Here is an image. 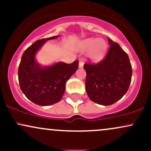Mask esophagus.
<instances>
[{
  "instance_id": "34e87169",
  "label": "esophagus",
  "mask_w": 151,
  "mask_h": 151,
  "mask_svg": "<svg viewBox=\"0 0 151 151\" xmlns=\"http://www.w3.org/2000/svg\"><path fill=\"white\" fill-rule=\"evenodd\" d=\"M83 67H84V63H83V62L82 61H79V68H83Z\"/></svg>"
}]
</instances>
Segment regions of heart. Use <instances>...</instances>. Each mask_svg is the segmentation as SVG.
Listing matches in <instances>:
<instances>
[{"label":"heart","mask_w":151,"mask_h":151,"mask_svg":"<svg viewBox=\"0 0 151 151\" xmlns=\"http://www.w3.org/2000/svg\"><path fill=\"white\" fill-rule=\"evenodd\" d=\"M81 50H87V58L93 62H99L104 58L108 50V44L104 39L88 37L79 42Z\"/></svg>","instance_id":"b5f03b06"}]
</instances>
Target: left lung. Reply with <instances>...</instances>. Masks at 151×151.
<instances>
[{
    "label": "left lung",
    "mask_w": 151,
    "mask_h": 151,
    "mask_svg": "<svg viewBox=\"0 0 151 151\" xmlns=\"http://www.w3.org/2000/svg\"><path fill=\"white\" fill-rule=\"evenodd\" d=\"M108 53L96 65L84 64L86 91L91 101L109 106L127 92L131 81L132 67L129 58L120 45L109 38Z\"/></svg>",
    "instance_id": "obj_1"
}]
</instances>
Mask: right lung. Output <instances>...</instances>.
Listing matches in <instances>:
<instances>
[{
  "instance_id": "right-lung-1",
  "label": "right lung",
  "mask_w": 151,
  "mask_h": 151,
  "mask_svg": "<svg viewBox=\"0 0 151 151\" xmlns=\"http://www.w3.org/2000/svg\"><path fill=\"white\" fill-rule=\"evenodd\" d=\"M59 36L37 40L22 56L18 67L20 89L26 97L35 104L50 106L60 101L65 91L66 82L78 69V60L72 64L59 62L44 67L36 60V54L43 45Z\"/></svg>"
}]
</instances>
